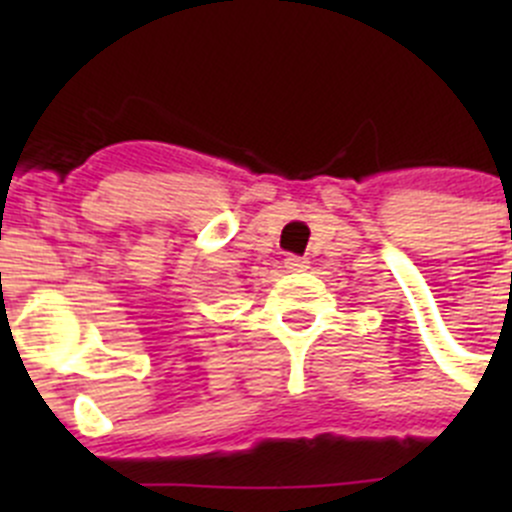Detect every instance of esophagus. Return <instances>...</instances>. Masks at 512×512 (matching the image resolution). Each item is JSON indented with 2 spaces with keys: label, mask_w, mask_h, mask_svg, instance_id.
Segmentation results:
<instances>
[{
  "label": "esophagus",
  "mask_w": 512,
  "mask_h": 512,
  "mask_svg": "<svg viewBox=\"0 0 512 512\" xmlns=\"http://www.w3.org/2000/svg\"><path fill=\"white\" fill-rule=\"evenodd\" d=\"M285 267H287V270H292V272H299V270H304V267H307V260H302V257H297V255H289L285 260Z\"/></svg>",
  "instance_id": "esophagus-1"
}]
</instances>
